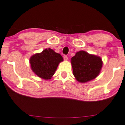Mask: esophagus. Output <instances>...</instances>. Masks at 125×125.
<instances>
[{"mask_svg":"<svg viewBox=\"0 0 125 125\" xmlns=\"http://www.w3.org/2000/svg\"><path fill=\"white\" fill-rule=\"evenodd\" d=\"M63 59H64V61H67V60L68 59L67 56H66V55H64V56H63Z\"/></svg>","mask_w":125,"mask_h":125,"instance_id":"34e87169","label":"esophagus"}]
</instances>
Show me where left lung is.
<instances>
[{
	"label": "left lung",
	"instance_id": "left-lung-1",
	"mask_svg": "<svg viewBox=\"0 0 125 125\" xmlns=\"http://www.w3.org/2000/svg\"><path fill=\"white\" fill-rule=\"evenodd\" d=\"M71 63L73 75L80 83H86L96 78L103 66L100 57L84 51L77 52L71 59Z\"/></svg>",
	"mask_w": 125,
	"mask_h": 125
}]
</instances>
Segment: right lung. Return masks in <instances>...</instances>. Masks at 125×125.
<instances>
[{
    "label": "right lung",
    "instance_id": "add662e5",
    "mask_svg": "<svg viewBox=\"0 0 125 125\" xmlns=\"http://www.w3.org/2000/svg\"><path fill=\"white\" fill-rule=\"evenodd\" d=\"M63 61L61 54L51 48L45 49L30 58L31 69L38 77L50 80L54 74L59 63Z\"/></svg>",
    "mask_w": 125,
    "mask_h": 125
}]
</instances>
